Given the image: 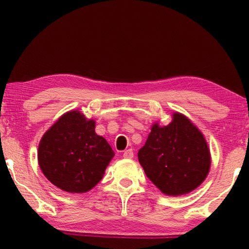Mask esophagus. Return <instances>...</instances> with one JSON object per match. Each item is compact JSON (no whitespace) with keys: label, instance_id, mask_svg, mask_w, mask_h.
<instances>
[{"label":"esophagus","instance_id":"1","mask_svg":"<svg viewBox=\"0 0 249 249\" xmlns=\"http://www.w3.org/2000/svg\"><path fill=\"white\" fill-rule=\"evenodd\" d=\"M123 157L126 158V159H132V158L134 157V151H133V149L125 150L124 154H123Z\"/></svg>","mask_w":249,"mask_h":249}]
</instances>
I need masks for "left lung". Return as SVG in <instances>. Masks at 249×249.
Segmentation results:
<instances>
[{"instance_id": "1", "label": "left lung", "mask_w": 249, "mask_h": 249, "mask_svg": "<svg viewBox=\"0 0 249 249\" xmlns=\"http://www.w3.org/2000/svg\"><path fill=\"white\" fill-rule=\"evenodd\" d=\"M138 160L148 179L167 196L195 190L209 174L211 156L199 128L180 113L167 126L153 125Z\"/></svg>"}]
</instances>
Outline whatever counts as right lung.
Returning <instances> with one entry per match:
<instances>
[{
    "instance_id": "right-lung-1",
    "label": "right lung",
    "mask_w": 249,
    "mask_h": 249,
    "mask_svg": "<svg viewBox=\"0 0 249 249\" xmlns=\"http://www.w3.org/2000/svg\"><path fill=\"white\" fill-rule=\"evenodd\" d=\"M94 128L93 120H87L80 111H70L41 137L39 167L46 178L61 190L88 192L103 178L114 151Z\"/></svg>"
}]
</instances>
